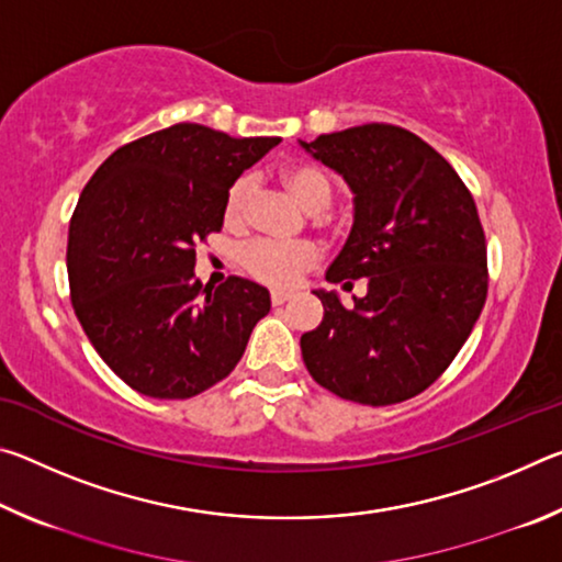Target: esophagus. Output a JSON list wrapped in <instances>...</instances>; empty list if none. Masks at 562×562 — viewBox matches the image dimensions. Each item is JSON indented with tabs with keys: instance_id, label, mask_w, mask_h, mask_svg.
<instances>
[{
	"instance_id": "1",
	"label": "esophagus",
	"mask_w": 562,
	"mask_h": 562,
	"mask_svg": "<svg viewBox=\"0 0 562 562\" xmlns=\"http://www.w3.org/2000/svg\"><path fill=\"white\" fill-rule=\"evenodd\" d=\"M290 300H292L290 292H272V304H274V307H280V304L290 302Z\"/></svg>"
}]
</instances>
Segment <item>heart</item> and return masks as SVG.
<instances>
[{
    "label": "heart",
    "instance_id": "b5f03b06",
    "mask_svg": "<svg viewBox=\"0 0 562 562\" xmlns=\"http://www.w3.org/2000/svg\"><path fill=\"white\" fill-rule=\"evenodd\" d=\"M284 186L297 201L307 207L310 213H319L331 203L335 198V183L317 166L297 164L284 168L282 173ZM252 195V178L243 176L237 178L225 195V217L227 223H240L247 211ZM319 252L315 245L297 243L284 245L274 240H252L243 250V265L245 270L252 274L255 280L274 284V288H290L297 282L304 270H310L317 262Z\"/></svg>",
    "mask_w": 562,
    "mask_h": 562
}]
</instances>
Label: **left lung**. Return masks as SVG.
<instances>
[{
    "label": "left lung",
    "mask_w": 562,
    "mask_h": 562,
    "mask_svg": "<svg viewBox=\"0 0 562 562\" xmlns=\"http://www.w3.org/2000/svg\"><path fill=\"white\" fill-rule=\"evenodd\" d=\"M300 146L355 195V223L327 282L367 278V294L349 307L335 290H315L325 317L300 339L304 364L349 402H406L446 372L486 302L473 195L449 160L398 126L367 123Z\"/></svg>",
    "instance_id": "obj_1"
}]
</instances>
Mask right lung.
Returning <instances> with one entry per match:
<instances>
[{
    "label": "right lung",
    "mask_w": 562,
    "mask_h": 562,
    "mask_svg": "<svg viewBox=\"0 0 562 562\" xmlns=\"http://www.w3.org/2000/svg\"><path fill=\"white\" fill-rule=\"evenodd\" d=\"M280 138L176 123L119 148L83 188L69 225L74 312L99 357L138 394L190 398L233 372L270 312L258 282L195 280V243L225 195Z\"/></svg>",
    "instance_id": "add662e5"
}]
</instances>
